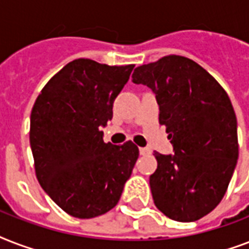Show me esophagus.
Masks as SVG:
<instances>
[{"label": "esophagus", "mask_w": 249, "mask_h": 249, "mask_svg": "<svg viewBox=\"0 0 249 249\" xmlns=\"http://www.w3.org/2000/svg\"><path fill=\"white\" fill-rule=\"evenodd\" d=\"M140 154L141 155H150V154H151V150L148 147H140Z\"/></svg>", "instance_id": "esophagus-1"}]
</instances>
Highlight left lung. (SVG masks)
I'll return each mask as SVG.
<instances>
[{
	"label": "left lung",
	"mask_w": 249,
	"mask_h": 249,
	"mask_svg": "<svg viewBox=\"0 0 249 249\" xmlns=\"http://www.w3.org/2000/svg\"><path fill=\"white\" fill-rule=\"evenodd\" d=\"M133 83L147 85L159 105L174 155L155 151L152 199L166 217L193 222L222 200L239 155L236 116L228 93L196 62L166 55L134 70Z\"/></svg>",
	"instance_id": "obj_1"
}]
</instances>
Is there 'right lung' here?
I'll return each mask as SVG.
<instances>
[{
	"instance_id": "obj_1",
	"label": "right lung",
	"mask_w": 249,
	"mask_h": 249,
	"mask_svg": "<svg viewBox=\"0 0 249 249\" xmlns=\"http://www.w3.org/2000/svg\"><path fill=\"white\" fill-rule=\"evenodd\" d=\"M134 64L107 66L80 58L41 90L31 112L29 142L36 177L64 212L93 218L117 204L140 151L132 141L105 143L115 98Z\"/></svg>"
}]
</instances>
